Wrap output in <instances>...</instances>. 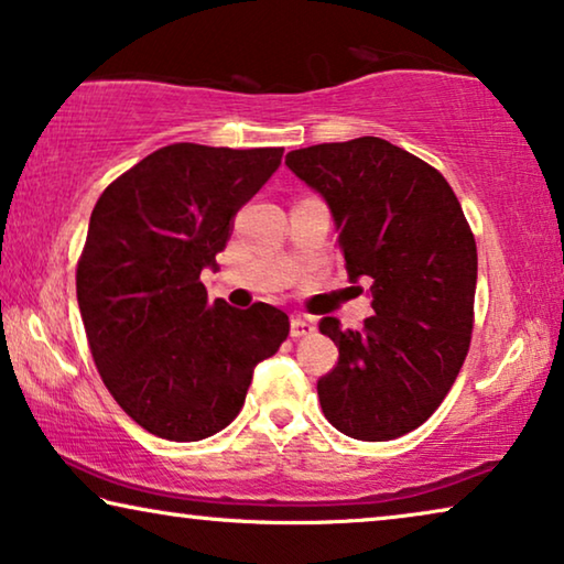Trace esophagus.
<instances>
[{
  "mask_svg": "<svg viewBox=\"0 0 564 564\" xmlns=\"http://www.w3.org/2000/svg\"><path fill=\"white\" fill-rule=\"evenodd\" d=\"M316 332V326L308 322L304 316H293L291 318V336L293 339H304V336H311Z\"/></svg>",
  "mask_w": 564,
  "mask_h": 564,
  "instance_id": "1",
  "label": "esophagus"
}]
</instances>
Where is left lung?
<instances>
[{
    "mask_svg": "<svg viewBox=\"0 0 564 564\" xmlns=\"http://www.w3.org/2000/svg\"><path fill=\"white\" fill-rule=\"evenodd\" d=\"M285 164L329 205L349 279H372L362 329L318 322L339 347L316 384L324 415L349 438H400L438 410L468 355L474 232L445 176L384 139L296 149Z\"/></svg>",
    "mask_w": 564,
    "mask_h": 564,
    "instance_id": "8db88e82",
    "label": "left lung"
}]
</instances>
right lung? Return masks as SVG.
Segmentation results:
<instances>
[{
    "instance_id": "obj_1",
    "label": "right lung",
    "mask_w": 564,
    "mask_h": 564,
    "mask_svg": "<svg viewBox=\"0 0 564 564\" xmlns=\"http://www.w3.org/2000/svg\"><path fill=\"white\" fill-rule=\"evenodd\" d=\"M281 156V147L170 144L96 202L75 268L83 326L108 392L156 438L192 443L228 427L256 365L289 336L281 308L209 304L199 281Z\"/></svg>"
}]
</instances>
